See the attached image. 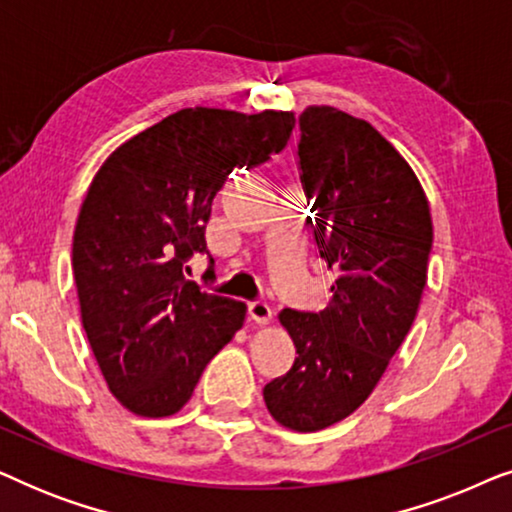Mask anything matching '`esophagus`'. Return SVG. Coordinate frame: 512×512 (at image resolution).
Instances as JSON below:
<instances>
[{"mask_svg": "<svg viewBox=\"0 0 512 512\" xmlns=\"http://www.w3.org/2000/svg\"><path fill=\"white\" fill-rule=\"evenodd\" d=\"M249 317L256 321V324H268L272 319V310L268 303H263V300H254V303H249Z\"/></svg>", "mask_w": 512, "mask_h": 512, "instance_id": "esophagus-1", "label": "esophagus"}]
</instances>
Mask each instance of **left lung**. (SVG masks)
<instances>
[{
	"label": "left lung",
	"mask_w": 512,
	"mask_h": 512,
	"mask_svg": "<svg viewBox=\"0 0 512 512\" xmlns=\"http://www.w3.org/2000/svg\"><path fill=\"white\" fill-rule=\"evenodd\" d=\"M298 125L314 242L338 279L324 310L279 314L298 356L263 398L307 433L352 415L380 382L415 321L433 226L415 172L373 125L333 107H310Z\"/></svg>",
	"instance_id": "left-lung-1"
}]
</instances>
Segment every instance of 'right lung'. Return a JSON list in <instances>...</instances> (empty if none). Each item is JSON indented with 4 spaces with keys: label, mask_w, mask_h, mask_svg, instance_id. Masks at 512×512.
Returning <instances> with one entry per match:
<instances>
[{
    "label": "right lung",
    "mask_w": 512,
    "mask_h": 512,
    "mask_svg": "<svg viewBox=\"0 0 512 512\" xmlns=\"http://www.w3.org/2000/svg\"><path fill=\"white\" fill-rule=\"evenodd\" d=\"M289 111L181 109L104 160L74 230L81 319L111 394L142 417H167L240 331L247 305L188 282L209 256L212 200L235 167H256L289 142Z\"/></svg>",
    "instance_id": "1"
}]
</instances>
